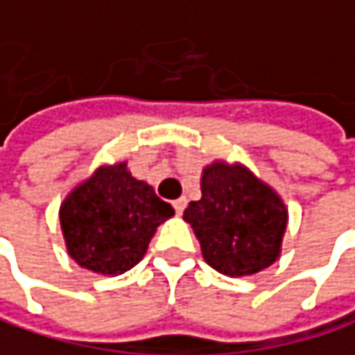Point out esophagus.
I'll return each mask as SVG.
<instances>
[{
  "instance_id": "34e87169",
  "label": "esophagus",
  "mask_w": 355,
  "mask_h": 355,
  "mask_svg": "<svg viewBox=\"0 0 355 355\" xmlns=\"http://www.w3.org/2000/svg\"><path fill=\"white\" fill-rule=\"evenodd\" d=\"M172 206H174V212L181 216V214L185 212V208H187V198H179V200H174V202H172Z\"/></svg>"
}]
</instances>
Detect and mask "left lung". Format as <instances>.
I'll list each match as a JSON object with an SVG mask.
<instances>
[{
	"label": "left lung",
	"mask_w": 355,
	"mask_h": 355,
	"mask_svg": "<svg viewBox=\"0 0 355 355\" xmlns=\"http://www.w3.org/2000/svg\"><path fill=\"white\" fill-rule=\"evenodd\" d=\"M204 260L227 277L256 275L281 256L287 208L243 164L212 162L202 172V200L183 214Z\"/></svg>",
	"instance_id": "8db88e82"
}]
</instances>
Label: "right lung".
I'll list each match as a JSON object with an SVG mask.
<instances>
[{
	"label": "right lung",
	"mask_w": 355,
	"mask_h": 355,
	"mask_svg": "<svg viewBox=\"0 0 355 355\" xmlns=\"http://www.w3.org/2000/svg\"><path fill=\"white\" fill-rule=\"evenodd\" d=\"M174 216L153 187L137 181L126 162L99 166L60 206V225L70 258L91 272L116 277L147 252L155 229Z\"/></svg>",
	"instance_id": "obj_1"
}]
</instances>
